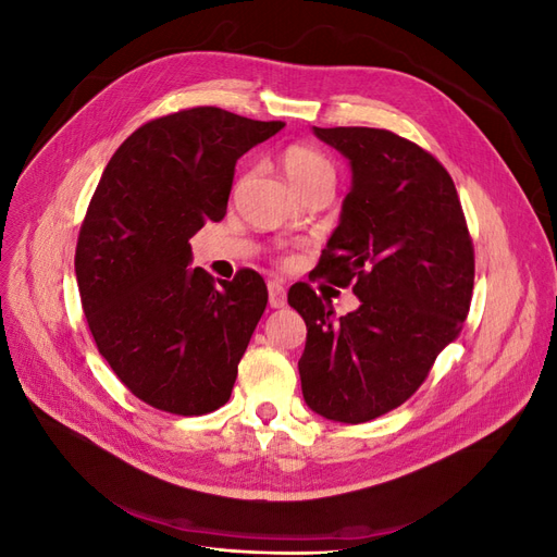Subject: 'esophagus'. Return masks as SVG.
<instances>
[{
  "instance_id": "34e87169",
  "label": "esophagus",
  "mask_w": 557,
  "mask_h": 557,
  "mask_svg": "<svg viewBox=\"0 0 557 557\" xmlns=\"http://www.w3.org/2000/svg\"><path fill=\"white\" fill-rule=\"evenodd\" d=\"M267 290H269V307L272 309H283L285 307V288L278 278L269 281L267 283Z\"/></svg>"
}]
</instances>
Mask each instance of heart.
<instances>
[{"label": "heart", "mask_w": 557, "mask_h": 557, "mask_svg": "<svg viewBox=\"0 0 557 557\" xmlns=\"http://www.w3.org/2000/svg\"><path fill=\"white\" fill-rule=\"evenodd\" d=\"M281 166L295 188H301V185L318 176H332L330 160L305 144H293L285 148L281 153Z\"/></svg>", "instance_id": "heart-1"}]
</instances>
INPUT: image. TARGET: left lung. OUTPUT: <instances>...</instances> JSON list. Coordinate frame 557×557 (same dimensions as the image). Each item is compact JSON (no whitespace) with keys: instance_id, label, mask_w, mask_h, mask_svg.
<instances>
[{"instance_id":"1","label":"left lung","mask_w":557,"mask_h":557,"mask_svg":"<svg viewBox=\"0 0 557 557\" xmlns=\"http://www.w3.org/2000/svg\"><path fill=\"white\" fill-rule=\"evenodd\" d=\"M350 164L339 225L318 276L352 285L360 307L334 315L309 285L288 293L305 318L307 407L367 423L407 401L460 334L474 290V248L453 178L428 150L374 127H313Z\"/></svg>"}]
</instances>
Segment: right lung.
Listing matches in <instances>:
<instances>
[{
  "mask_svg": "<svg viewBox=\"0 0 557 557\" xmlns=\"http://www.w3.org/2000/svg\"><path fill=\"white\" fill-rule=\"evenodd\" d=\"M283 123L215 107L158 117L115 150L81 225L76 283L95 344L132 395L178 416L215 411L267 307L252 269L213 281L193 234L223 221L234 164Z\"/></svg>",
  "mask_w": 557,
  "mask_h": 557,
  "instance_id": "1",
  "label": "right lung"
}]
</instances>
